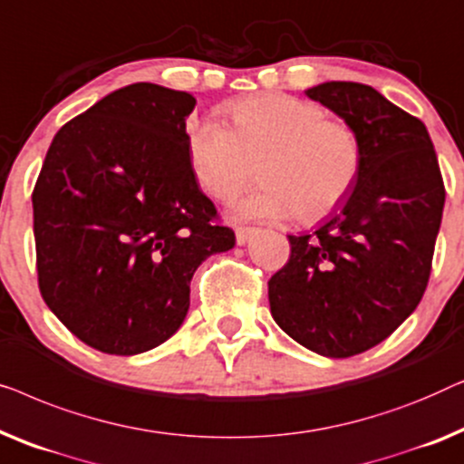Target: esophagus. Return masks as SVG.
<instances>
[{"label":"esophagus","instance_id":"34e87169","mask_svg":"<svg viewBox=\"0 0 464 464\" xmlns=\"http://www.w3.org/2000/svg\"><path fill=\"white\" fill-rule=\"evenodd\" d=\"M256 233L254 227H235V239H237L239 246L247 244V239H250V235Z\"/></svg>","mask_w":464,"mask_h":464}]
</instances>
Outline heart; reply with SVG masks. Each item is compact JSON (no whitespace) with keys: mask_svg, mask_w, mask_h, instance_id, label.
<instances>
[{"mask_svg":"<svg viewBox=\"0 0 464 464\" xmlns=\"http://www.w3.org/2000/svg\"><path fill=\"white\" fill-rule=\"evenodd\" d=\"M231 128L206 120L188 128V160L199 187L233 201L256 176L258 191L235 206L239 218L317 220L351 193L362 172L355 128L330 120L322 104L258 94L227 107Z\"/></svg>","mask_w":464,"mask_h":464,"instance_id":"obj_1","label":"heart"}]
</instances>
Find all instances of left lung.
Here are the masks:
<instances>
[{"label":"left lung","instance_id":"1","mask_svg":"<svg viewBox=\"0 0 464 464\" xmlns=\"http://www.w3.org/2000/svg\"><path fill=\"white\" fill-rule=\"evenodd\" d=\"M306 96L355 128L362 172L315 233L288 235L269 304L285 334L338 360L376 347L419 306L446 188L419 117L355 82L319 83Z\"/></svg>","mask_w":464,"mask_h":464}]
</instances>
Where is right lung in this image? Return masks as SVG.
<instances>
[{
    "instance_id": "obj_1",
    "label": "right lung",
    "mask_w": 464,
    "mask_h": 464,
    "mask_svg": "<svg viewBox=\"0 0 464 464\" xmlns=\"http://www.w3.org/2000/svg\"><path fill=\"white\" fill-rule=\"evenodd\" d=\"M188 92L132 83L58 130L34 188L39 292L96 351L166 343L198 266L235 246L195 180Z\"/></svg>"
}]
</instances>
